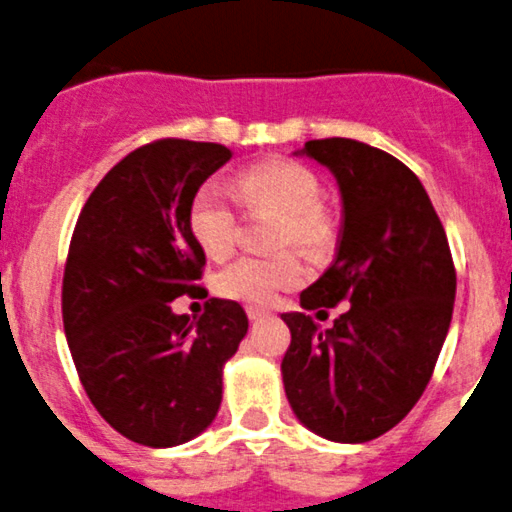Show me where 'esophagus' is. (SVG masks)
<instances>
[{
	"instance_id": "esophagus-1",
	"label": "esophagus",
	"mask_w": 512,
	"mask_h": 512,
	"mask_svg": "<svg viewBox=\"0 0 512 512\" xmlns=\"http://www.w3.org/2000/svg\"><path fill=\"white\" fill-rule=\"evenodd\" d=\"M265 316H270V311H267V308H260V306H247V319H250V321L265 319Z\"/></svg>"
}]
</instances>
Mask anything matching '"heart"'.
<instances>
[{
  "instance_id": "1",
  "label": "heart",
  "mask_w": 512,
  "mask_h": 512,
  "mask_svg": "<svg viewBox=\"0 0 512 512\" xmlns=\"http://www.w3.org/2000/svg\"><path fill=\"white\" fill-rule=\"evenodd\" d=\"M239 199L255 214H275L278 224L273 245L278 255H242L224 265L214 278L219 296L245 303L273 301L278 290L296 288L308 270L296 252L321 255L331 245V222L321 209L324 188L319 176L296 160H265L239 176ZM188 229L201 250L211 257L232 252L239 237L242 214L232 193L219 181H206L196 188L188 204Z\"/></svg>"
}]
</instances>
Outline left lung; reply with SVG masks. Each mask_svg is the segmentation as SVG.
Instances as JSON below:
<instances>
[{
  "mask_svg": "<svg viewBox=\"0 0 512 512\" xmlns=\"http://www.w3.org/2000/svg\"><path fill=\"white\" fill-rule=\"evenodd\" d=\"M303 153L339 183L342 232L329 270L301 293L306 311L283 313L285 395L303 426L362 444L398 426L426 390L451 324L457 270L444 224L408 165L347 137L308 140ZM339 300L348 311L331 330L307 316Z\"/></svg>",
  "mask_w": 512,
  "mask_h": 512,
  "instance_id": "left-lung-1",
  "label": "left lung"
}]
</instances>
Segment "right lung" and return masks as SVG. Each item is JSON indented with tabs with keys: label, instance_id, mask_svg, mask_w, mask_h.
I'll return each instance as SVG.
<instances>
[{
	"label": "right lung",
	"instance_id": "right-lung-1",
	"mask_svg": "<svg viewBox=\"0 0 512 512\" xmlns=\"http://www.w3.org/2000/svg\"><path fill=\"white\" fill-rule=\"evenodd\" d=\"M232 158L224 145L163 137L119 160L78 214L63 270V329L99 416L142 446L201 434L222 403V367L247 334L237 301L209 298L191 324L206 255L188 229L196 188Z\"/></svg>",
	"mask_w": 512,
	"mask_h": 512
}]
</instances>
